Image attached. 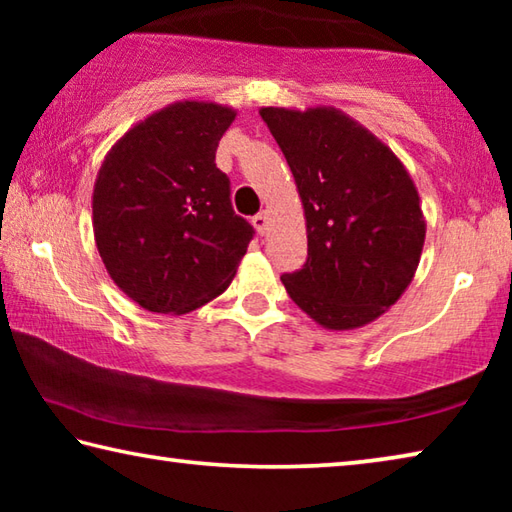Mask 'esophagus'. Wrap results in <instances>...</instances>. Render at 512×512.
<instances>
[{
	"mask_svg": "<svg viewBox=\"0 0 512 512\" xmlns=\"http://www.w3.org/2000/svg\"><path fill=\"white\" fill-rule=\"evenodd\" d=\"M253 225H255V230L259 232V235H266L268 232V212L264 210V212H259L257 216H253Z\"/></svg>",
	"mask_w": 512,
	"mask_h": 512,
	"instance_id": "1",
	"label": "esophagus"
}]
</instances>
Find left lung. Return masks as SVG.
<instances>
[{
    "label": "left lung",
    "mask_w": 512,
    "mask_h": 512,
    "mask_svg": "<svg viewBox=\"0 0 512 512\" xmlns=\"http://www.w3.org/2000/svg\"><path fill=\"white\" fill-rule=\"evenodd\" d=\"M305 210L309 255L282 275L291 300L334 332L386 314L418 271L427 221L402 160L332 106L259 108Z\"/></svg>",
    "instance_id": "left-lung-1"
}]
</instances>
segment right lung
Returning <instances> with one entry per match:
<instances>
[{"label": "right lung", "instance_id": "right-lung-1", "mask_svg": "<svg viewBox=\"0 0 512 512\" xmlns=\"http://www.w3.org/2000/svg\"><path fill=\"white\" fill-rule=\"evenodd\" d=\"M237 110L176 101L137 121L94 180L92 228L112 282L153 314L203 307L235 280L253 225L214 155Z\"/></svg>", "mask_w": 512, "mask_h": 512}]
</instances>
